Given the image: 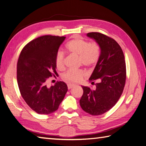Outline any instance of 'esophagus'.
Returning <instances> with one entry per match:
<instances>
[{"label": "esophagus", "instance_id": "1", "mask_svg": "<svg viewBox=\"0 0 146 146\" xmlns=\"http://www.w3.org/2000/svg\"><path fill=\"white\" fill-rule=\"evenodd\" d=\"M67 86H68V88L70 90V89H71V88H73L74 86V84H68Z\"/></svg>", "mask_w": 146, "mask_h": 146}]
</instances>
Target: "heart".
<instances>
[{
    "instance_id": "b5f03b06",
    "label": "heart",
    "mask_w": 146,
    "mask_h": 146,
    "mask_svg": "<svg viewBox=\"0 0 146 146\" xmlns=\"http://www.w3.org/2000/svg\"><path fill=\"white\" fill-rule=\"evenodd\" d=\"M68 52L79 56L80 62L84 66H89L97 62L100 57L99 47L96 43H90L81 38L73 39L66 44ZM55 65L57 69L62 70L65 68V54L58 51L56 54ZM84 72L82 70H69L63 74V79L66 82L74 83L82 80Z\"/></svg>"
}]
</instances>
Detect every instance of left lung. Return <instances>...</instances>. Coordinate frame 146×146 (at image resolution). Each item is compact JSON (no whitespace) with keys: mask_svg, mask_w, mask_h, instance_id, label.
<instances>
[{"mask_svg":"<svg viewBox=\"0 0 146 146\" xmlns=\"http://www.w3.org/2000/svg\"><path fill=\"white\" fill-rule=\"evenodd\" d=\"M86 35L99 45L100 55L89 79L92 84L97 81L95 89L82 86L83 94L80 104L87 113L98 116L111 110L123 93L126 78V63L123 50L114 39L98 32Z\"/></svg>","mask_w":146,"mask_h":146,"instance_id":"obj_1","label":"left lung"}]
</instances>
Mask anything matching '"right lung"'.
<instances>
[{
	"instance_id": "1",
	"label": "right lung",
	"mask_w": 146,
	"mask_h": 146,
	"mask_svg": "<svg viewBox=\"0 0 146 146\" xmlns=\"http://www.w3.org/2000/svg\"><path fill=\"white\" fill-rule=\"evenodd\" d=\"M65 38L40 36L27 43L20 54L17 68L19 88L26 103L36 113L49 114L56 111L68 91L63 81L46 86L47 79L57 73L55 55Z\"/></svg>"
}]
</instances>
